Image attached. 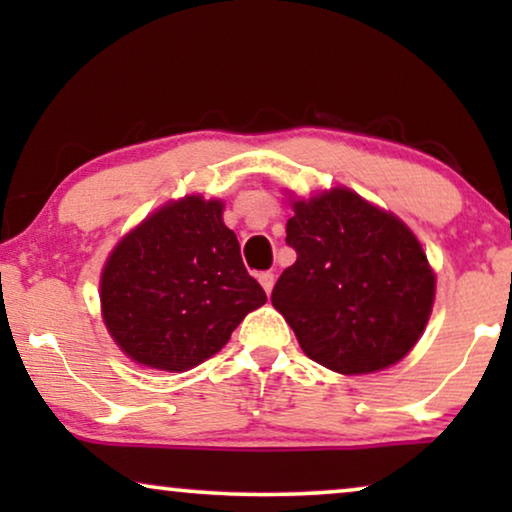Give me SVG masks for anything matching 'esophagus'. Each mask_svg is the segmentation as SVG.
Here are the masks:
<instances>
[{
    "mask_svg": "<svg viewBox=\"0 0 512 512\" xmlns=\"http://www.w3.org/2000/svg\"><path fill=\"white\" fill-rule=\"evenodd\" d=\"M258 282H261V286H263V291L268 293H272V286H275V275H272V272H261V275H258Z\"/></svg>",
    "mask_w": 512,
    "mask_h": 512,
    "instance_id": "esophagus-1",
    "label": "esophagus"
}]
</instances>
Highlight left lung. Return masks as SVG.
I'll return each instance as SVG.
<instances>
[{"mask_svg": "<svg viewBox=\"0 0 512 512\" xmlns=\"http://www.w3.org/2000/svg\"><path fill=\"white\" fill-rule=\"evenodd\" d=\"M286 244L296 249L272 305L303 352L333 373L368 375L410 354L436 300L422 242L394 212L352 188L296 198Z\"/></svg>", "mask_w": 512, "mask_h": 512, "instance_id": "1", "label": "left lung"}]
</instances>
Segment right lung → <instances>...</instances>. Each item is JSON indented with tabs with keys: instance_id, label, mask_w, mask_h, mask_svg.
Wrapping results in <instances>:
<instances>
[{
	"instance_id": "1",
	"label": "right lung",
	"mask_w": 512,
	"mask_h": 512,
	"mask_svg": "<svg viewBox=\"0 0 512 512\" xmlns=\"http://www.w3.org/2000/svg\"><path fill=\"white\" fill-rule=\"evenodd\" d=\"M223 200H167L125 233L100 272L111 340L137 366L186 373L228 345L265 291L249 277Z\"/></svg>"
}]
</instances>
